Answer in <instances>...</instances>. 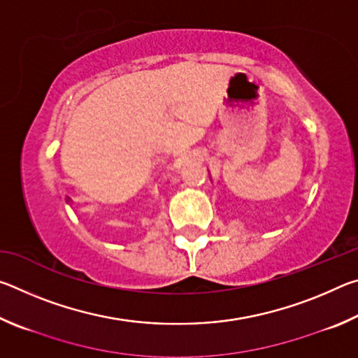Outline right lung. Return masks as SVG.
Instances as JSON below:
<instances>
[{
	"label": "right lung",
	"instance_id": "obj_1",
	"mask_svg": "<svg viewBox=\"0 0 358 358\" xmlns=\"http://www.w3.org/2000/svg\"><path fill=\"white\" fill-rule=\"evenodd\" d=\"M69 201H71V199H69Z\"/></svg>",
	"mask_w": 358,
	"mask_h": 358
}]
</instances>
